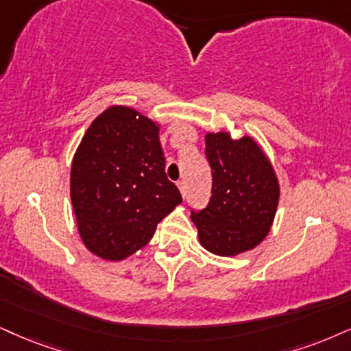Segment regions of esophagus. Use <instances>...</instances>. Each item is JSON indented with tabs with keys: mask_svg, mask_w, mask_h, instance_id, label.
I'll use <instances>...</instances> for the list:
<instances>
[{
	"mask_svg": "<svg viewBox=\"0 0 351 351\" xmlns=\"http://www.w3.org/2000/svg\"><path fill=\"white\" fill-rule=\"evenodd\" d=\"M177 187H179L180 193H182V195H185V193H187V184H185V180H179V182H177Z\"/></svg>",
	"mask_w": 351,
	"mask_h": 351,
	"instance_id": "esophagus-1",
	"label": "esophagus"
}]
</instances>
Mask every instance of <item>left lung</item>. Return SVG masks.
Returning <instances> with one entry per match:
<instances>
[{
	"label": "left lung",
	"mask_w": 351,
	"mask_h": 351,
	"mask_svg": "<svg viewBox=\"0 0 351 351\" xmlns=\"http://www.w3.org/2000/svg\"><path fill=\"white\" fill-rule=\"evenodd\" d=\"M205 141L211 198L205 208L192 211V221L203 247L232 257L265 239L278 205V180L252 138L232 140L221 132L208 133Z\"/></svg>",
	"instance_id": "obj_1"
}]
</instances>
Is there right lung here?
I'll use <instances>...</instances> for the list:
<instances>
[{
    "instance_id": "1",
    "label": "right lung",
    "mask_w": 351,
    "mask_h": 351,
    "mask_svg": "<svg viewBox=\"0 0 351 351\" xmlns=\"http://www.w3.org/2000/svg\"><path fill=\"white\" fill-rule=\"evenodd\" d=\"M159 128L130 107L90 123L71 166V202L81 239L106 261H122L153 237L182 202L166 176Z\"/></svg>"
}]
</instances>
